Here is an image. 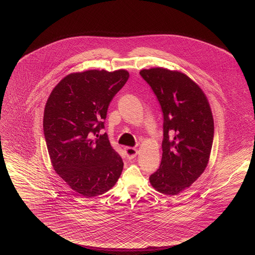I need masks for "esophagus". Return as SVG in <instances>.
<instances>
[{"mask_svg":"<svg viewBox=\"0 0 255 255\" xmlns=\"http://www.w3.org/2000/svg\"><path fill=\"white\" fill-rule=\"evenodd\" d=\"M125 154H126V157L128 159H133L134 157H136L137 153H138V150L136 148H133V147H125Z\"/></svg>","mask_w":255,"mask_h":255,"instance_id":"esophagus-1","label":"esophagus"}]
</instances>
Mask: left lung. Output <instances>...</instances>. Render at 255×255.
<instances>
[{"label": "left lung", "instance_id": "obj_1", "mask_svg": "<svg viewBox=\"0 0 255 255\" xmlns=\"http://www.w3.org/2000/svg\"><path fill=\"white\" fill-rule=\"evenodd\" d=\"M163 113L162 157L150 175L152 188L168 196L190 188L206 169L213 145L214 120L207 96L191 78L164 67L141 69Z\"/></svg>", "mask_w": 255, "mask_h": 255}]
</instances>
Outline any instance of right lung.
Instances as JSON below:
<instances>
[{
    "label": "right lung",
    "mask_w": 255,
    "mask_h": 255,
    "mask_svg": "<svg viewBox=\"0 0 255 255\" xmlns=\"http://www.w3.org/2000/svg\"><path fill=\"white\" fill-rule=\"evenodd\" d=\"M129 78L126 69L71 72L52 90L44 109L43 131L51 164L65 184L83 197L103 195L123 170L120 155L104 128L113 97Z\"/></svg>",
    "instance_id": "obj_1"
}]
</instances>
